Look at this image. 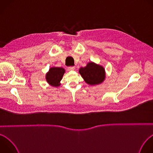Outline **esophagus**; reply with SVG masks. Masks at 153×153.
<instances>
[{"label": "esophagus", "instance_id": "34e87169", "mask_svg": "<svg viewBox=\"0 0 153 153\" xmlns=\"http://www.w3.org/2000/svg\"><path fill=\"white\" fill-rule=\"evenodd\" d=\"M75 69V67H71V66H70V67H68V70H74Z\"/></svg>", "mask_w": 153, "mask_h": 153}]
</instances>
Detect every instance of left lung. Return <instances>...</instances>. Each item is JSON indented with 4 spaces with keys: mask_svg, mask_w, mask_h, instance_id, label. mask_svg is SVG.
I'll list each match as a JSON object with an SVG mask.
<instances>
[{
    "mask_svg": "<svg viewBox=\"0 0 153 153\" xmlns=\"http://www.w3.org/2000/svg\"><path fill=\"white\" fill-rule=\"evenodd\" d=\"M79 73L85 82L91 85L102 83L105 77L104 68L93 62H90L85 67L80 68Z\"/></svg>",
    "mask_w": 153,
    "mask_h": 153,
    "instance_id": "left-lung-1",
    "label": "left lung"
}]
</instances>
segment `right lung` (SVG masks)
Wrapping results in <instances>:
<instances>
[{
  "mask_svg": "<svg viewBox=\"0 0 153 153\" xmlns=\"http://www.w3.org/2000/svg\"><path fill=\"white\" fill-rule=\"evenodd\" d=\"M65 71V70L61 67L51 68L46 75L48 83L53 86H59Z\"/></svg>",
  "mask_w": 153,
  "mask_h": 153,
  "instance_id": "obj_1",
  "label": "right lung"
}]
</instances>
